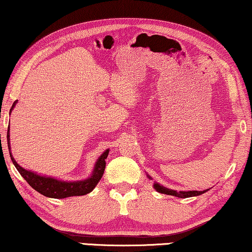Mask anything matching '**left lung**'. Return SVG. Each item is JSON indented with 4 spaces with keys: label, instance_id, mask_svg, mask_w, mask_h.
<instances>
[{
    "label": "left lung",
    "instance_id": "left-lung-1",
    "mask_svg": "<svg viewBox=\"0 0 252 252\" xmlns=\"http://www.w3.org/2000/svg\"><path fill=\"white\" fill-rule=\"evenodd\" d=\"M154 188L158 191L160 193H165V194H171V196H175L178 198H188V197H193V196H199V194H202L205 193L206 191L208 190H204V191H175V190H171V189H167V188H165L163 186L158 185V183H156V185H154Z\"/></svg>",
    "mask_w": 252,
    "mask_h": 252
}]
</instances>
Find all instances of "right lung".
<instances>
[{
    "instance_id": "1",
    "label": "right lung",
    "mask_w": 252,
    "mask_h": 252,
    "mask_svg": "<svg viewBox=\"0 0 252 252\" xmlns=\"http://www.w3.org/2000/svg\"><path fill=\"white\" fill-rule=\"evenodd\" d=\"M16 104H17V100L13 103L10 112L13 110L14 105ZM6 137H7V147H9V152H10L9 130H7ZM107 155H108V149L105 153H103L102 156L99 157L98 160H97L95 168H94L93 175L87 180H84V181L64 182L53 178H46V176L37 175L36 173H32V172L25 170V168H22L20 165L14 160V158L10 153V157L11 159H12V163L14 164V166L17 167L18 172L21 174L22 178L28 182V185L32 188H33L36 191H38L39 193H42L43 196L48 197V198H56V199H62L66 197H72V196H84V194L92 192L94 188L97 186V183H98V181L102 179V176L104 174L105 166H106L105 159L107 158Z\"/></svg>"
}]
</instances>
